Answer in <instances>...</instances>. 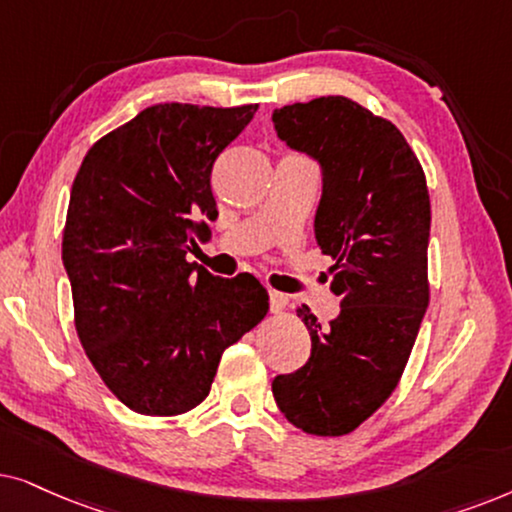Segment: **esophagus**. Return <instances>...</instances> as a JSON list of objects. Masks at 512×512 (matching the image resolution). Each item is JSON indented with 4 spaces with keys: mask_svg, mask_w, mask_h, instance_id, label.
I'll list each match as a JSON object with an SVG mask.
<instances>
[{
    "mask_svg": "<svg viewBox=\"0 0 512 512\" xmlns=\"http://www.w3.org/2000/svg\"><path fill=\"white\" fill-rule=\"evenodd\" d=\"M290 299L288 295H283V292L278 290H269V309L271 313H283L285 309H288Z\"/></svg>",
    "mask_w": 512,
    "mask_h": 512,
    "instance_id": "1",
    "label": "esophagus"
}]
</instances>
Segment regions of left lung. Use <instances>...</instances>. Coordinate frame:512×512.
<instances>
[{
	"label": "left lung",
	"mask_w": 512,
	"mask_h": 512,
	"mask_svg": "<svg viewBox=\"0 0 512 512\" xmlns=\"http://www.w3.org/2000/svg\"><path fill=\"white\" fill-rule=\"evenodd\" d=\"M278 138L323 166L316 238L342 311L320 327L302 304L311 356L271 384L278 410L311 435H346L403 377L424 320L431 199L424 168L391 121L344 95L274 112Z\"/></svg>",
	"instance_id": "8db88e82"
}]
</instances>
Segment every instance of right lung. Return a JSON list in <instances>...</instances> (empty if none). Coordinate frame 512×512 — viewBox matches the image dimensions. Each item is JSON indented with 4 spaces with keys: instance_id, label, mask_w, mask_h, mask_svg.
Returning <instances> with one entry per match:
<instances>
[{
    "instance_id": "obj_1",
    "label": "right lung",
    "mask_w": 512,
    "mask_h": 512,
    "mask_svg": "<svg viewBox=\"0 0 512 512\" xmlns=\"http://www.w3.org/2000/svg\"><path fill=\"white\" fill-rule=\"evenodd\" d=\"M257 105L163 102L102 135L74 177L63 231L74 327L128 410L177 417L206 400L227 346L269 311L250 274L213 276L187 252L217 217L213 163Z\"/></svg>"
}]
</instances>
